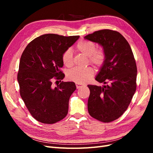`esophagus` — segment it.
<instances>
[{"label": "esophagus", "instance_id": "34e87169", "mask_svg": "<svg viewBox=\"0 0 153 153\" xmlns=\"http://www.w3.org/2000/svg\"><path fill=\"white\" fill-rule=\"evenodd\" d=\"M76 86L77 89H80V88L84 87L85 85H82V84H77V83H76Z\"/></svg>", "mask_w": 153, "mask_h": 153}]
</instances>
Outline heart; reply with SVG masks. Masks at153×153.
<instances>
[{"label": "heart", "mask_w": 153, "mask_h": 153, "mask_svg": "<svg viewBox=\"0 0 153 153\" xmlns=\"http://www.w3.org/2000/svg\"><path fill=\"white\" fill-rule=\"evenodd\" d=\"M96 45L91 41H80L76 45V49L80 52L89 57V61L96 68H100L105 61V53L102 50H96ZM62 61L66 67H71L73 64V52L71 49H67L62 55ZM94 70L91 67L84 68H74L67 73L69 80L79 84L89 82L94 76Z\"/></svg>", "instance_id": "1"}]
</instances>
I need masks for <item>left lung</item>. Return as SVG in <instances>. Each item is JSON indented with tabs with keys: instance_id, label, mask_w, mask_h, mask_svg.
Masks as SVG:
<instances>
[{
	"instance_id": "1",
	"label": "left lung",
	"mask_w": 153,
	"mask_h": 153,
	"mask_svg": "<svg viewBox=\"0 0 153 153\" xmlns=\"http://www.w3.org/2000/svg\"><path fill=\"white\" fill-rule=\"evenodd\" d=\"M84 39L101 45L106 56L95 78L105 85H87L90 89L88 112L100 121L110 123L124 114L135 94L137 75L135 60L128 42L117 31H96Z\"/></svg>"
}]
</instances>
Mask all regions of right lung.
I'll list each match as a JSON object with an SVG mask.
<instances>
[{
  "label": "right lung",
  "mask_w": 153,
  "mask_h": 153,
  "mask_svg": "<svg viewBox=\"0 0 153 153\" xmlns=\"http://www.w3.org/2000/svg\"><path fill=\"white\" fill-rule=\"evenodd\" d=\"M79 36L55 34L40 36L27 46L20 58L18 82L20 93L29 112L37 121L54 124L65 117L69 100L76 90L73 82H62L53 87L52 80L61 82L65 76L60 70L62 55Z\"/></svg>",
  "instance_id": "obj_1"
}]
</instances>
